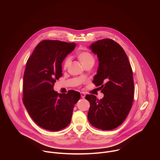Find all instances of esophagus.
<instances>
[{
	"mask_svg": "<svg viewBox=\"0 0 160 160\" xmlns=\"http://www.w3.org/2000/svg\"><path fill=\"white\" fill-rule=\"evenodd\" d=\"M80 94H81V97H82V98H85V96H86V94H85L84 92H80Z\"/></svg>",
	"mask_w": 160,
	"mask_h": 160,
	"instance_id": "esophagus-1",
	"label": "esophagus"
}]
</instances>
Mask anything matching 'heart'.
I'll list each match as a JSON object with an SVG mask.
<instances>
[{
  "mask_svg": "<svg viewBox=\"0 0 160 160\" xmlns=\"http://www.w3.org/2000/svg\"><path fill=\"white\" fill-rule=\"evenodd\" d=\"M78 59L80 61L82 65H84L88 62H94V58L90 52L87 51H82L78 54ZM70 58L68 57L64 61L62 64V68L66 70L70 65Z\"/></svg>",
  "mask_w": 160,
  "mask_h": 160,
  "instance_id": "obj_1",
  "label": "heart"
}]
</instances>
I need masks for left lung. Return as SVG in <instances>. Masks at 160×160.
Wrapping results in <instances>:
<instances>
[{"label": "left lung", "mask_w": 160, "mask_h": 160, "mask_svg": "<svg viewBox=\"0 0 160 160\" xmlns=\"http://www.w3.org/2000/svg\"><path fill=\"white\" fill-rule=\"evenodd\" d=\"M97 55L99 66L93 82L100 86L103 98L87 95L90 102L88 120L94 127L110 130L125 120L132 108L134 84L130 64L120 45L111 39H102L88 47Z\"/></svg>", "instance_id": "left-lung-1"}]
</instances>
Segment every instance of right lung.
<instances>
[{"mask_svg":"<svg viewBox=\"0 0 160 160\" xmlns=\"http://www.w3.org/2000/svg\"><path fill=\"white\" fill-rule=\"evenodd\" d=\"M76 43L43 40L27 61L23 77V103L33 120L40 127L59 131L70 124L74 105L80 94L70 90L58 94L53 89L62 75V62Z\"/></svg>","mask_w":160,"mask_h":160,"instance_id":"add662e5","label":"right lung"}]
</instances>
